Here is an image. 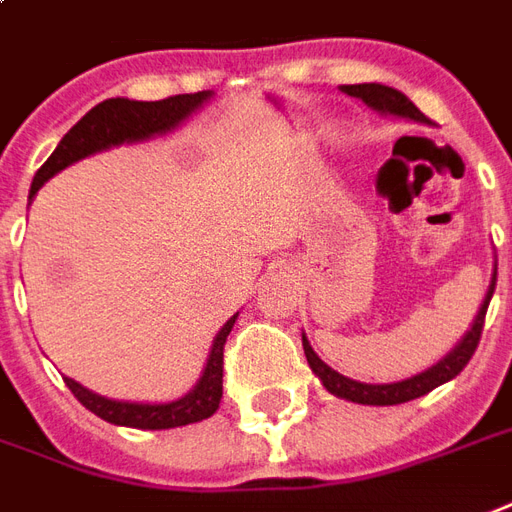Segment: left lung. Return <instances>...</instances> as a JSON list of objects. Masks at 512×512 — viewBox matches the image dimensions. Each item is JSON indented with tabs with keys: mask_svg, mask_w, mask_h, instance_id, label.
Returning a JSON list of instances; mask_svg holds the SVG:
<instances>
[{
	"mask_svg": "<svg viewBox=\"0 0 512 512\" xmlns=\"http://www.w3.org/2000/svg\"><path fill=\"white\" fill-rule=\"evenodd\" d=\"M343 93L349 96H357L362 99L368 107H373L376 112H384V115H400V117H411V120H419V123H427V115L421 112L416 104H413L405 93L389 88V85H378V83H362V85H343ZM494 284H497V276L491 279V287L486 292V300H483L481 311L475 317L473 327L467 330V335L462 338V343L456 346L448 357L432 365L429 370L419 373V376L405 378V381H397V384H362V381H351V378L335 373L330 365L319 360L317 351L311 349V343L306 341L303 335V351H306V360L311 365V370L322 378L327 392H333L338 397H346L351 403H362V405H400L408 403V400H416V397L427 395L432 392L435 386L446 384L451 378H456L464 370V365L473 360L475 349L481 343L483 333V322H486V308H489V300L494 295Z\"/></svg>",
	"mask_w": 512,
	"mask_h": 512,
	"instance_id": "left-lung-1",
	"label": "left lung"
}]
</instances>
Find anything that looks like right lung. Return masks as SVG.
<instances>
[{
	"label": "right lung",
	"mask_w": 512,
	"mask_h": 512,
	"mask_svg": "<svg viewBox=\"0 0 512 512\" xmlns=\"http://www.w3.org/2000/svg\"><path fill=\"white\" fill-rule=\"evenodd\" d=\"M209 96H212V91L179 93V96H169V99L161 101H101L77 126L69 128V134L58 142L53 155L39 166L37 174H34V182H31L29 198L53 174H58L66 166H72L80 158H88L93 152L107 150V147H115V144L139 142V139H150L155 134H166L174 126H179L190 112L201 107ZM233 322H236V317H230L225 322V327L217 333V338H214L212 354H209V362H206L204 376L195 384L193 392L182 397V400H174V403H120V400H107V397L93 395V392H88L85 386H80L72 378H64V381L72 389V395L88 411L96 413L99 419L109 421V424H120V427L134 429H171L195 424V421L209 419L220 408L222 365H225L222 362V357H225L222 351H225V341H228Z\"/></svg>",
	"instance_id": "right-lung-1"
}]
</instances>
